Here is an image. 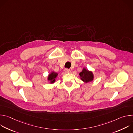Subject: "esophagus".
<instances>
[{
  "mask_svg": "<svg viewBox=\"0 0 133 133\" xmlns=\"http://www.w3.org/2000/svg\"><path fill=\"white\" fill-rule=\"evenodd\" d=\"M64 71H65V72L66 73H69V72H70V69H67V68L65 69Z\"/></svg>",
  "mask_w": 133,
  "mask_h": 133,
  "instance_id": "1",
  "label": "esophagus"
}]
</instances>
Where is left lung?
Segmentation results:
<instances>
[{"label": "left lung", "mask_w": 133, "mask_h": 133, "mask_svg": "<svg viewBox=\"0 0 133 133\" xmlns=\"http://www.w3.org/2000/svg\"><path fill=\"white\" fill-rule=\"evenodd\" d=\"M81 79L86 83H89L92 82L94 78V75L92 71L87 70L85 67H84L82 71L79 73Z\"/></svg>", "instance_id": "obj_1"}]
</instances>
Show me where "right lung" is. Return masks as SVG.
Here are the masks:
<instances>
[{
    "label": "right lung",
    "mask_w": 133,
    "mask_h": 133,
    "mask_svg": "<svg viewBox=\"0 0 133 133\" xmlns=\"http://www.w3.org/2000/svg\"><path fill=\"white\" fill-rule=\"evenodd\" d=\"M58 75V74L57 72H56L54 71H51L50 74H49L48 76V77H47L48 82L50 84H54L56 82V79L57 78Z\"/></svg>",
    "instance_id": "add662e5"
}]
</instances>
